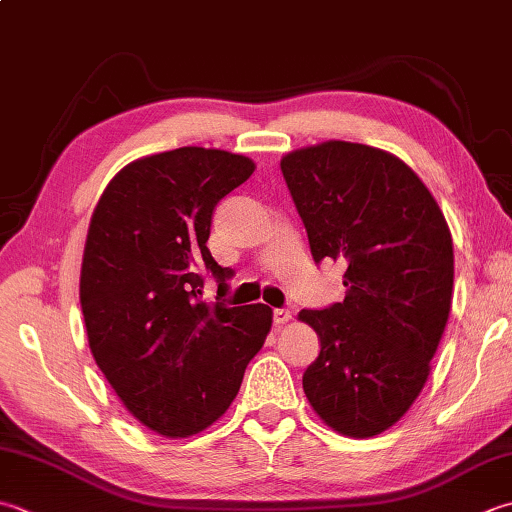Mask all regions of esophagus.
Masks as SVG:
<instances>
[{"label":"esophagus","instance_id":"obj_1","mask_svg":"<svg viewBox=\"0 0 512 512\" xmlns=\"http://www.w3.org/2000/svg\"><path fill=\"white\" fill-rule=\"evenodd\" d=\"M290 310H284V308H277V310H273V322H275V326H284V324H288L290 322Z\"/></svg>","mask_w":512,"mask_h":512}]
</instances>
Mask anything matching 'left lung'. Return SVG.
Returning a JSON list of instances; mask_svg holds the SVG:
<instances>
[{"mask_svg":"<svg viewBox=\"0 0 512 512\" xmlns=\"http://www.w3.org/2000/svg\"><path fill=\"white\" fill-rule=\"evenodd\" d=\"M282 173L315 262L346 266L342 304L302 310L319 337L308 404L339 435L366 439L422 393L453 304V237L419 175L388 150L328 139L290 150Z\"/></svg>","mask_w":512,"mask_h":512,"instance_id":"1","label":"left lung"}]
</instances>
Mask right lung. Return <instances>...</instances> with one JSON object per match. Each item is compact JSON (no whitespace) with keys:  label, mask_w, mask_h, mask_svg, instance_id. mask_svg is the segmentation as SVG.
I'll return each mask as SVG.
<instances>
[{"label":"right lung","mask_w":512,"mask_h":512,"mask_svg":"<svg viewBox=\"0 0 512 512\" xmlns=\"http://www.w3.org/2000/svg\"><path fill=\"white\" fill-rule=\"evenodd\" d=\"M255 173L246 155L184 146L139 157L110 179L90 217L79 302L88 348L139 424L166 439L213 426L273 324L266 304H206V246L219 199Z\"/></svg>","instance_id":"obj_1"}]
</instances>
